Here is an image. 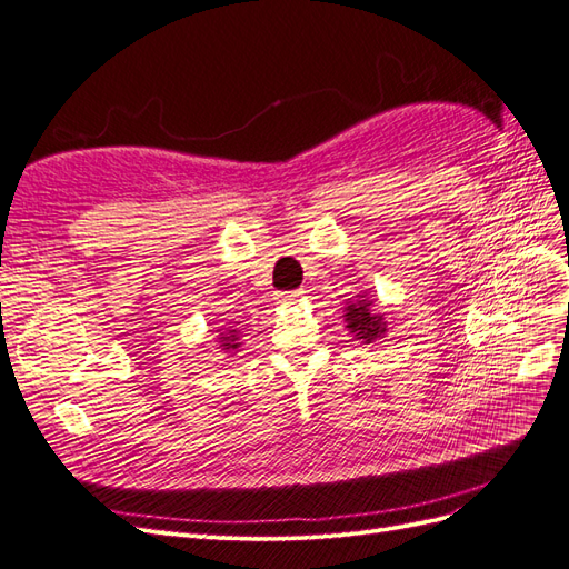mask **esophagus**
I'll return each mask as SVG.
<instances>
[{
	"instance_id": "obj_1",
	"label": "esophagus",
	"mask_w": 569,
	"mask_h": 569,
	"mask_svg": "<svg viewBox=\"0 0 569 569\" xmlns=\"http://www.w3.org/2000/svg\"><path fill=\"white\" fill-rule=\"evenodd\" d=\"M303 297V289H295V291H280L278 295V301L280 303H295Z\"/></svg>"
}]
</instances>
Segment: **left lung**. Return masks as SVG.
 <instances>
[{
  "label": "left lung",
  "mask_w": 569,
  "mask_h": 569,
  "mask_svg": "<svg viewBox=\"0 0 569 569\" xmlns=\"http://www.w3.org/2000/svg\"><path fill=\"white\" fill-rule=\"evenodd\" d=\"M343 320H347V327L356 339H363L366 343H372V339L382 337L385 332V316L372 311V301L368 297L358 295V301H349Z\"/></svg>",
  "instance_id": "obj_1"
}]
</instances>
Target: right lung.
<instances>
[{"label":"right lung","mask_w":569,"mask_h":569,"mask_svg":"<svg viewBox=\"0 0 569 569\" xmlns=\"http://www.w3.org/2000/svg\"><path fill=\"white\" fill-rule=\"evenodd\" d=\"M237 335H239L237 330H228L226 337H220V341H222L220 347L228 349V351H230V349H237V347H239V343H237Z\"/></svg>","instance_id":"add662e5"}]
</instances>
